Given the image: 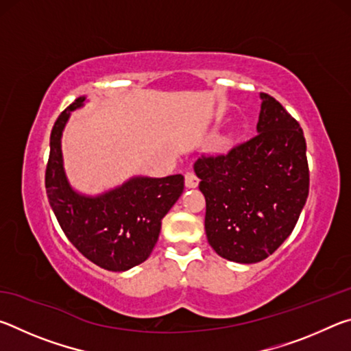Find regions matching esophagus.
Wrapping results in <instances>:
<instances>
[{
  "label": "esophagus",
  "mask_w": 351,
  "mask_h": 351,
  "mask_svg": "<svg viewBox=\"0 0 351 351\" xmlns=\"http://www.w3.org/2000/svg\"><path fill=\"white\" fill-rule=\"evenodd\" d=\"M186 187L189 189H195L199 184V178L193 173V171H187L186 173Z\"/></svg>",
  "instance_id": "34e87169"
}]
</instances>
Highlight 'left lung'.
Instances as JSON below:
<instances>
[{
	"label": "left lung",
	"mask_w": 351,
	"mask_h": 351,
	"mask_svg": "<svg viewBox=\"0 0 351 351\" xmlns=\"http://www.w3.org/2000/svg\"><path fill=\"white\" fill-rule=\"evenodd\" d=\"M257 136L193 165L206 198L204 228L219 257L257 263L293 232L310 190L299 122L261 93Z\"/></svg>",
	"instance_id": "8db88e82"
}]
</instances>
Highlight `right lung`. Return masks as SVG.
<instances>
[{"instance_id": "add662e5", "label": "right lung", "mask_w": 351, "mask_h": 351, "mask_svg": "<svg viewBox=\"0 0 351 351\" xmlns=\"http://www.w3.org/2000/svg\"><path fill=\"white\" fill-rule=\"evenodd\" d=\"M86 97L75 99L54 123L46 165V193L68 240L88 260L122 272L145 261L156 245L161 221L184 190V176H134L96 197L71 186L63 167L62 134L71 111Z\"/></svg>"}]
</instances>
